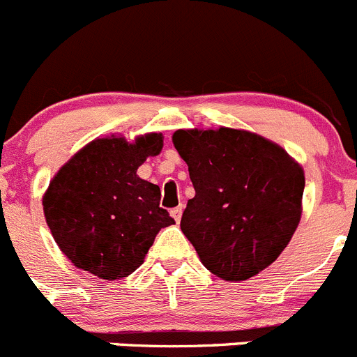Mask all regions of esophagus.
Listing matches in <instances>:
<instances>
[{"instance_id": "34e87169", "label": "esophagus", "mask_w": 357, "mask_h": 357, "mask_svg": "<svg viewBox=\"0 0 357 357\" xmlns=\"http://www.w3.org/2000/svg\"><path fill=\"white\" fill-rule=\"evenodd\" d=\"M181 215H183V206H178V208H174L171 211V216L178 222V224H179V220H181Z\"/></svg>"}]
</instances>
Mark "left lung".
I'll return each mask as SVG.
<instances>
[{"label":"left lung","instance_id":"8db88e82","mask_svg":"<svg viewBox=\"0 0 357 357\" xmlns=\"http://www.w3.org/2000/svg\"><path fill=\"white\" fill-rule=\"evenodd\" d=\"M195 197L181 231L202 264L227 282L276 261L301 218L305 172L284 148L246 130H178Z\"/></svg>","mask_w":357,"mask_h":357}]
</instances>
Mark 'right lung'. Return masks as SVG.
<instances>
[{"label":"right lung","mask_w":357,"mask_h":357,"mask_svg":"<svg viewBox=\"0 0 357 357\" xmlns=\"http://www.w3.org/2000/svg\"><path fill=\"white\" fill-rule=\"evenodd\" d=\"M162 133L126 142L103 137L77 151L52 178L43 213L59 250L103 280H119L144 262L160 229L174 224L160 208V188L137 169L162 151Z\"/></svg>","instance_id":"right-lung-1"}]
</instances>
